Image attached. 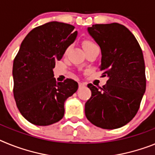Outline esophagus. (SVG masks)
I'll use <instances>...</instances> for the list:
<instances>
[{"label":"esophagus","mask_w":155,"mask_h":155,"mask_svg":"<svg viewBox=\"0 0 155 155\" xmlns=\"http://www.w3.org/2000/svg\"><path fill=\"white\" fill-rule=\"evenodd\" d=\"M79 88H81V87H84V83H81V82H79Z\"/></svg>","instance_id":"obj_1"}]
</instances>
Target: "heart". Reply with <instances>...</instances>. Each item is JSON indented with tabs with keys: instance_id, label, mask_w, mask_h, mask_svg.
<instances>
[{
	"instance_id": "1",
	"label": "heart",
	"mask_w": 155,
	"mask_h": 155,
	"mask_svg": "<svg viewBox=\"0 0 155 155\" xmlns=\"http://www.w3.org/2000/svg\"><path fill=\"white\" fill-rule=\"evenodd\" d=\"M83 46L84 50H85V51H87V50L91 49V48H96V47H98L95 43H94L93 41H91V40H85V41L83 43ZM68 51V48L66 50V52Z\"/></svg>"
}]
</instances>
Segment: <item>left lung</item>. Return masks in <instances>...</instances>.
<instances>
[{
    "mask_svg": "<svg viewBox=\"0 0 155 155\" xmlns=\"http://www.w3.org/2000/svg\"><path fill=\"white\" fill-rule=\"evenodd\" d=\"M101 50L103 76L107 83L97 88L85 104L87 119L97 127L114 130L134 118L146 90L142 50L134 35L121 24H96L87 29Z\"/></svg>",
    "mask_w": 155,
    "mask_h": 155,
    "instance_id": "obj_1",
    "label": "left lung"
}]
</instances>
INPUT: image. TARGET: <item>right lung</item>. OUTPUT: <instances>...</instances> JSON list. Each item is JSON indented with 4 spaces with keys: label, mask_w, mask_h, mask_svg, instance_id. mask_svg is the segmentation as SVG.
Segmentation results:
<instances>
[{
    "label": "right lung",
    "mask_w": 155,
    "mask_h": 155,
    "mask_svg": "<svg viewBox=\"0 0 155 155\" xmlns=\"http://www.w3.org/2000/svg\"><path fill=\"white\" fill-rule=\"evenodd\" d=\"M70 24L51 21L29 32L13 62L15 101L21 115L37 126H49L64 116V104L76 93L73 79L56 82L53 68L61 60L77 31Z\"/></svg>",
    "instance_id": "right-lung-1"
}]
</instances>
